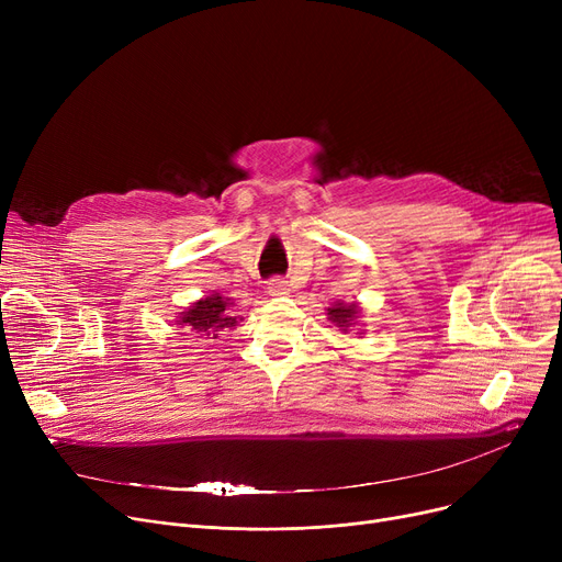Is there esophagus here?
<instances>
[{
	"label": "esophagus",
	"mask_w": 562,
	"mask_h": 562,
	"mask_svg": "<svg viewBox=\"0 0 562 562\" xmlns=\"http://www.w3.org/2000/svg\"><path fill=\"white\" fill-rule=\"evenodd\" d=\"M289 289H286V280H282V278H273V280H269V293L271 296H282V293H286Z\"/></svg>",
	"instance_id": "1"
}]
</instances>
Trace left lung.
<instances>
[{"label": "left lung", "instance_id": "8db88e82", "mask_svg": "<svg viewBox=\"0 0 562 562\" xmlns=\"http://www.w3.org/2000/svg\"><path fill=\"white\" fill-rule=\"evenodd\" d=\"M356 310H358L356 305H341V303H339V305H335V307L328 310V316H330L333 323H337V328H344V330H346V328L350 326V321L356 318V314H358Z\"/></svg>", "mask_w": 562, "mask_h": 562}]
</instances>
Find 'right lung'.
Instances as JSON below:
<instances>
[{
  "mask_svg": "<svg viewBox=\"0 0 562 562\" xmlns=\"http://www.w3.org/2000/svg\"><path fill=\"white\" fill-rule=\"evenodd\" d=\"M180 326L206 337L212 334L213 337L210 339H216V335L223 328L236 326V316L229 312V303L223 296L212 293V296H206L195 305H191V310L182 312Z\"/></svg>",
  "mask_w": 562,
  "mask_h": 562,
  "instance_id": "right-lung-1",
  "label": "right lung"
}]
</instances>
